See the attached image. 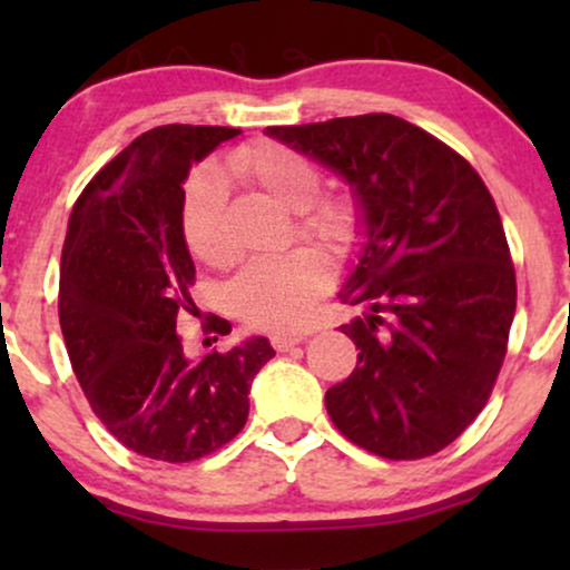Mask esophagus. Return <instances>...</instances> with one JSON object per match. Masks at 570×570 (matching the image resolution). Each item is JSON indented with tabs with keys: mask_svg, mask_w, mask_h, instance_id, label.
<instances>
[{
	"mask_svg": "<svg viewBox=\"0 0 570 570\" xmlns=\"http://www.w3.org/2000/svg\"><path fill=\"white\" fill-rule=\"evenodd\" d=\"M307 337V332H276V335H271V343L276 351H289L292 345L303 343Z\"/></svg>",
	"mask_w": 570,
	"mask_h": 570,
	"instance_id": "1",
	"label": "esophagus"
}]
</instances>
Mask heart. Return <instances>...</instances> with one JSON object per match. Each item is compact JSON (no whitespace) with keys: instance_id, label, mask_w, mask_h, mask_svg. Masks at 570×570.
<instances>
[{"instance_id":"1","label":"heart","mask_w":570,"mask_h":570,"mask_svg":"<svg viewBox=\"0 0 570 570\" xmlns=\"http://www.w3.org/2000/svg\"><path fill=\"white\" fill-rule=\"evenodd\" d=\"M235 179L263 189L297 214V233L332 252H345L358 235V206L348 195H324L322 171L311 158L278 141L244 144L227 158ZM225 179L212 168L187 185L181 200V238L195 259L225 265L230 244L225 235ZM330 284V265L318 248L299 246L284 254L257 257L227 286L235 316L263 330H294L311 316L313 303Z\"/></svg>"}]
</instances>
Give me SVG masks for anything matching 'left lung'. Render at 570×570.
Wrapping results in <instances>:
<instances>
[{
  "label": "left lung",
  "instance_id": "8db88e82",
  "mask_svg": "<svg viewBox=\"0 0 570 570\" xmlns=\"http://www.w3.org/2000/svg\"><path fill=\"white\" fill-rule=\"evenodd\" d=\"M271 139L348 181L356 265L340 330L356 370L326 391L332 423L370 453H440L485 407L507 356L517 281L485 181L455 149L394 115L273 126Z\"/></svg>",
  "mask_w": 570,
  "mask_h": 570
}]
</instances>
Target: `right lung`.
I'll return each mask as SVG.
<instances>
[{
	"instance_id": "right-lung-1",
	"label": "right lung",
	"mask_w": 570,
	"mask_h": 570,
	"mask_svg": "<svg viewBox=\"0 0 570 570\" xmlns=\"http://www.w3.org/2000/svg\"><path fill=\"white\" fill-rule=\"evenodd\" d=\"M240 130L160 126L141 134L82 189L61 252L58 318L98 421L144 458L187 463L227 444L248 417L267 337L189 358L176 332L195 263L181 238L189 168ZM230 335V324H214Z\"/></svg>"
}]
</instances>
